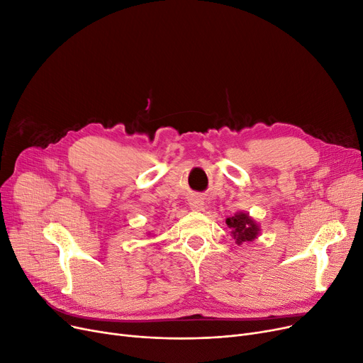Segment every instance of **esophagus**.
<instances>
[{"label":"esophagus","mask_w":363,"mask_h":363,"mask_svg":"<svg viewBox=\"0 0 363 363\" xmlns=\"http://www.w3.org/2000/svg\"><path fill=\"white\" fill-rule=\"evenodd\" d=\"M190 206H191V209H194V211H200V209H203V201H201L200 199L194 197V199H191V201H190Z\"/></svg>","instance_id":"34e87169"}]
</instances>
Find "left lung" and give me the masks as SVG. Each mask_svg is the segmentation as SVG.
<instances>
[{
	"label": "left lung",
	"instance_id": "left-lung-1",
	"mask_svg": "<svg viewBox=\"0 0 363 363\" xmlns=\"http://www.w3.org/2000/svg\"><path fill=\"white\" fill-rule=\"evenodd\" d=\"M225 224L231 228V234L238 245L255 240L259 234V225L255 223V219L243 212H238L234 216L227 218Z\"/></svg>",
	"mask_w": 363,
	"mask_h": 363
}]
</instances>
